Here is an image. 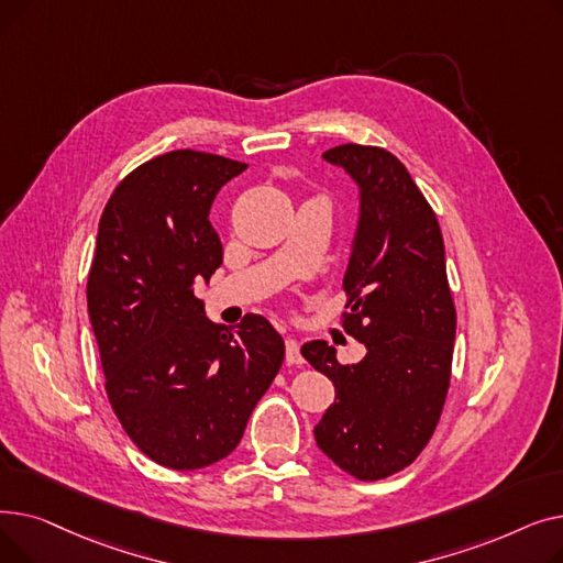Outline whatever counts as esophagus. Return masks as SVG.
<instances>
[{"label":"esophagus","mask_w":563,"mask_h":563,"mask_svg":"<svg viewBox=\"0 0 563 563\" xmlns=\"http://www.w3.org/2000/svg\"><path fill=\"white\" fill-rule=\"evenodd\" d=\"M285 358H287V365H303L299 342L294 340V338L285 340Z\"/></svg>","instance_id":"esophagus-1"}]
</instances>
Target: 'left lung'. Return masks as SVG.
I'll return each mask as SVG.
<instances>
[{
	"mask_svg": "<svg viewBox=\"0 0 563 563\" xmlns=\"http://www.w3.org/2000/svg\"><path fill=\"white\" fill-rule=\"evenodd\" d=\"M361 185L356 244L344 276L342 329L367 346L342 365L323 340L303 358L335 386L314 427L319 450L361 482L408 467L431 440L445 406L456 308L433 207L406 166L378 145L344 143L323 153Z\"/></svg>",
	"mask_w": 563,
	"mask_h": 563,
	"instance_id": "obj_1",
	"label": "left lung"
}]
</instances>
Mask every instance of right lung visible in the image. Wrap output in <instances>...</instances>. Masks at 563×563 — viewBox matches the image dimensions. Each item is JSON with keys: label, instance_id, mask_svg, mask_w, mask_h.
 <instances>
[{"label": "right lung", "instance_id": "add662e5", "mask_svg": "<svg viewBox=\"0 0 563 563\" xmlns=\"http://www.w3.org/2000/svg\"><path fill=\"white\" fill-rule=\"evenodd\" d=\"M246 168L173 151L130 170L100 217L86 301L104 390L134 445L170 470L212 465L240 445L285 358L262 314L228 331L194 294L223 262L214 196Z\"/></svg>", "mask_w": 563, "mask_h": 563}]
</instances>
